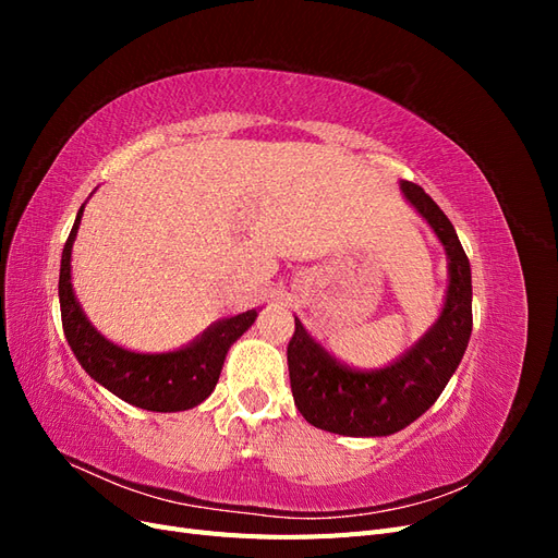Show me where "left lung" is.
<instances>
[{
	"label": "left lung",
	"instance_id": "1",
	"mask_svg": "<svg viewBox=\"0 0 558 558\" xmlns=\"http://www.w3.org/2000/svg\"><path fill=\"white\" fill-rule=\"evenodd\" d=\"M400 189L447 248L449 291L445 310L412 351L373 373L332 359L295 318V332L286 351L291 391L300 414L320 430L379 437L410 426L440 398L470 340L472 277L459 234L421 185L402 181Z\"/></svg>",
	"mask_w": 558,
	"mask_h": 558
}]
</instances>
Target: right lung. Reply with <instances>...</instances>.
<instances>
[{"label": "right lung", "mask_w": 558, "mask_h": 558, "mask_svg": "<svg viewBox=\"0 0 558 558\" xmlns=\"http://www.w3.org/2000/svg\"><path fill=\"white\" fill-rule=\"evenodd\" d=\"M81 216L83 207L78 209L74 228L62 248L58 283L62 330L74 356L97 384H102L113 396L134 408L150 412H181L195 408L211 396L230 344L251 328L258 312L248 310L218 320L193 344L172 353H134L109 342L88 324L72 289L70 260Z\"/></svg>", "instance_id": "right-lung-1"}]
</instances>
